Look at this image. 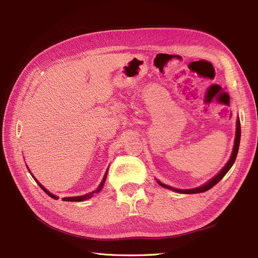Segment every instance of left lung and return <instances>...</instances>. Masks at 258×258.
<instances>
[{"mask_svg": "<svg viewBox=\"0 0 258 258\" xmlns=\"http://www.w3.org/2000/svg\"><path fill=\"white\" fill-rule=\"evenodd\" d=\"M240 138H241V126H240V119L238 118L237 119V131H236V139H235V146H233V151H232V154H231V157L229 159V161L227 162V165H226L220 173H218L214 178L211 179L210 182H208L206 185L201 186V187H198V188H195V189H187V190H181V189H176V188H172V187H169L165 184H162L161 182L157 181L158 184L162 187H165V188H169V189H172L174 191H177V192H182V194H197V192H204V191H207L209 190L210 188H212V187L214 185H216L218 182L221 181V179L225 176V174L228 172L229 169L232 167L233 162H235L236 158H237V154H238V151H239V144H240Z\"/></svg>", "mask_w": 258, "mask_h": 258, "instance_id": "left-lung-1", "label": "left lung"}]
</instances>
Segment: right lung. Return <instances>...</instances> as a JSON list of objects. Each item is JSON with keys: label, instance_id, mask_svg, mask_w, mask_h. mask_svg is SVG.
<instances>
[{"label": "right lung", "instance_id": "right-lung-1", "mask_svg": "<svg viewBox=\"0 0 258 258\" xmlns=\"http://www.w3.org/2000/svg\"><path fill=\"white\" fill-rule=\"evenodd\" d=\"M106 174H107V171H106V173H105V175H104V178H103V181L102 182H101V184L99 185V187H98V188L95 190V191H92V192H90V194H87V195H85V196H80V197H69V198H63V199H62V200H63V201H83V200H87V199H89V198H91L92 196H93V194H97V192H99L101 189H102V187H103V185H104V182H105V178H106ZM34 179H35V177H34ZM35 181H36V179H35ZM36 183L38 184V186H40L41 187V188L46 192V194H47L48 195V196L49 197H51V198H53V199H58V197H56V196H54V195H52V194H50L47 189H46L45 188V187H43L40 183H38L37 181H36Z\"/></svg>", "mask_w": 258, "mask_h": 258}]
</instances>
